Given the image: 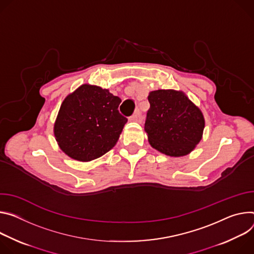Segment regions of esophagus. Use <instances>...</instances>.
I'll use <instances>...</instances> for the list:
<instances>
[{
    "mask_svg": "<svg viewBox=\"0 0 254 254\" xmlns=\"http://www.w3.org/2000/svg\"><path fill=\"white\" fill-rule=\"evenodd\" d=\"M130 121H133V122H141L142 121V116L141 114H140L139 111H136L134 114L129 118Z\"/></svg>",
    "mask_w": 254,
    "mask_h": 254,
    "instance_id": "esophagus-1",
    "label": "esophagus"
}]
</instances>
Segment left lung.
Instances as JSON below:
<instances>
[{
    "mask_svg": "<svg viewBox=\"0 0 254 254\" xmlns=\"http://www.w3.org/2000/svg\"><path fill=\"white\" fill-rule=\"evenodd\" d=\"M144 129L150 145L170 156L190 153L202 139L204 116L182 92L153 91L148 96Z\"/></svg>",
    "mask_w": 254,
    "mask_h": 254,
    "instance_id": "8db88e82",
    "label": "left lung"
}]
</instances>
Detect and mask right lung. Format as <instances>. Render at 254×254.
I'll return each mask as SVG.
<instances>
[{
  "mask_svg": "<svg viewBox=\"0 0 254 254\" xmlns=\"http://www.w3.org/2000/svg\"><path fill=\"white\" fill-rule=\"evenodd\" d=\"M121 99L97 86L82 84L62 104L54 124L61 149L79 161L96 159L117 143L127 122Z\"/></svg>",
  "mask_w": 254,
  "mask_h": 254,
  "instance_id": "obj_1",
  "label": "right lung"
}]
</instances>
